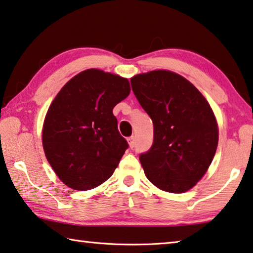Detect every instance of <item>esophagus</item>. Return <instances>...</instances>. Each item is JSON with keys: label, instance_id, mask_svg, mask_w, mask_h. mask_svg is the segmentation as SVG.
<instances>
[{"label": "esophagus", "instance_id": "1", "mask_svg": "<svg viewBox=\"0 0 253 253\" xmlns=\"http://www.w3.org/2000/svg\"><path fill=\"white\" fill-rule=\"evenodd\" d=\"M128 143H129V147L130 148H134L135 147V137H134V136H130V137L128 138Z\"/></svg>", "mask_w": 253, "mask_h": 253}]
</instances>
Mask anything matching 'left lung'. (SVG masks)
<instances>
[{"instance_id": "left-lung-1", "label": "left lung", "mask_w": 253, "mask_h": 253, "mask_svg": "<svg viewBox=\"0 0 253 253\" xmlns=\"http://www.w3.org/2000/svg\"><path fill=\"white\" fill-rule=\"evenodd\" d=\"M130 83L154 127L153 144L139 155L147 179L172 194L189 190L205 174L217 148V124L210 103L173 72L138 74Z\"/></svg>"}]
</instances>
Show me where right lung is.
Returning a JSON list of instances; mask_svg holds the SVG:
<instances>
[{
	"instance_id": "1",
	"label": "right lung",
	"mask_w": 253,
	"mask_h": 253,
	"mask_svg": "<svg viewBox=\"0 0 253 253\" xmlns=\"http://www.w3.org/2000/svg\"><path fill=\"white\" fill-rule=\"evenodd\" d=\"M129 92L127 79L91 69L74 76L56 95L43 123L42 145L67 187L89 190L114 173L128 143L112 109Z\"/></svg>"
}]
</instances>
